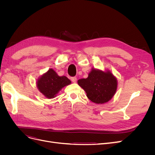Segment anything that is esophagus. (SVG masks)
<instances>
[{"mask_svg":"<svg viewBox=\"0 0 155 155\" xmlns=\"http://www.w3.org/2000/svg\"><path fill=\"white\" fill-rule=\"evenodd\" d=\"M71 81L73 82V83H76V81H77V78L76 77H72L71 78Z\"/></svg>","mask_w":155,"mask_h":155,"instance_id":"1","label":"esophagus"}]
</instances>
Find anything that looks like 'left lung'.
<instances>
[{
	"instance_id": "8db88e82",
	"label": "left lung",
	"mask_w": 155,
	"mask_h": 155,
	"mask_svg": "<svg viewBox=\"0 0 155 155\" xmlns=\"http://www.w3.org/2000/svg\"><path fill=\"white\" fill-rule=\"evenodd\" d=\"M89 100L97 104L109 101L117 89V79L110 72L92 68L86 79L78 81Z\"/></svg>"
}]
</instances>
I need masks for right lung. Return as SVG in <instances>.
Listing matches in <instances>:
<instances>
[{"instance_id":"right-lung-1","label":"right lung","mask_w":155,"mask_h":155,"mask_svg":"<svg viewBox=\"0 0 155 155\" xmlns=\"http://www.w3.org/2000/svg\"><path fill=\"white\" fill-rule=\"evenodd\" d=\"M71 81L66 76H59L52 68L49 69L37 82L39 91L47 98H53L64 87Z\"/></svg>"}]
</instances>
